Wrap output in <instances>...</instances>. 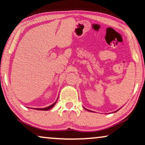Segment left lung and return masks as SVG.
Wrapping results in <instances>:
<instances>
[{
  "label": "left lung",
  "instance_id": "obj_1",
  "mask_svg": "<svg viewBox=\"0 0 145 145\" xmlns=\"http://www.w3.org/2000/svg\"><path fill=\"white\" fill-rule=\"evenodd\" d=\"M85 109H86V108H85ZM87 110H88V111H89V112H93V111H91V110H87V109H86ZM118 111V110H117ZM117 111H116V112H117Z\"/></svg>",
  "mask_w": 145,
  "mask_h": 145
}]
</instances>
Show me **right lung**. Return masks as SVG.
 Listing matches in <instances>:
<instances>
[{
	"label": "right lung",
	"mask_w": 145,
	"mask_h": 145,
	"mask_svg": "<svg viewBox=\"0 0 145 145\" xmlns=\"http://www.w3.org/2000/svg\"><path fill=\"white\" fill-rule=\"evenodd\" d=\"M58 100V99H57ZM56 102H57V101L55 102L54 103H53L52 105H50V106H47V107H46V108H33V109H35V110H50V109H51L54 106L56 105Z\"/></svg>",
	"instance_id": "right-lung-1"
}]
</instances>
